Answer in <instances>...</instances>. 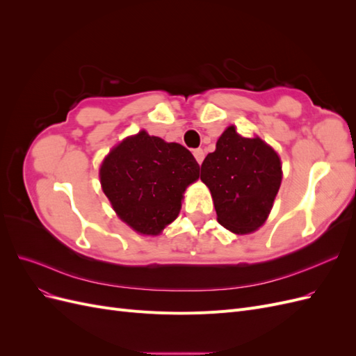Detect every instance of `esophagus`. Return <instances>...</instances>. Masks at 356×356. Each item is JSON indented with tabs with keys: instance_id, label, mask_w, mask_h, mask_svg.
Here are the masks:
<instances>
[{
	"instance_id": "34e87169",
	"label": "esophagus",
	"mask_w": 356,
	"mask_h": 356,
	"mask_svg": "<svg viewBox=\"0 0 356 356\" xmlns=\"http://www.w3.org/2000/svg\"><path fill=\"white\" fill-rule=\"evenodd\" d=\"M193 154H195V157H196V160H197V163H199V165H202V161H203V159H204V153H203V149H202V148H196V149H193Z\"/></svg>"
}]
</instances>
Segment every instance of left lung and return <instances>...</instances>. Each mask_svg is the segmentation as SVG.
Returning a JSON list of instances; mask_svg holds the SVG:
<instances>
[{"label": "left lung", "mask_w": 356, "mask_h": 356, "mask_svg": "<svg viewBox=\"0 0 356 356\" xmlns=\"http://www.w3.org/2000/svg\"><path fill=\"white\" fill-rule=\"evenodd\" d=\"M200 169L222 227L245 234L264 224L282 181L281 160L272 147L258 136L243 138L230 126Z\"/></svg>", "instance_id": "left-lung-1"}]
</instances>
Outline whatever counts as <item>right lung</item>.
Masks as SVG:
<instances>
[{
  "label": "right lung",
  "mask_w": 356,
  "mask_h": 356,
  "mask_svg": "<svg viewBox=\"0 0 356 356\" xmlns=\"http://www.w3.org/2000/svg\"><path fill=\"white\" fill-rule=\"evenodd\" d=\"M199 169L186 147L143 131L106 156L99 177L118 217L138 233L159 234L178 217L182 193Z\"/></svg>",
  "instance_id": "add662e5"
}]
</instances>
